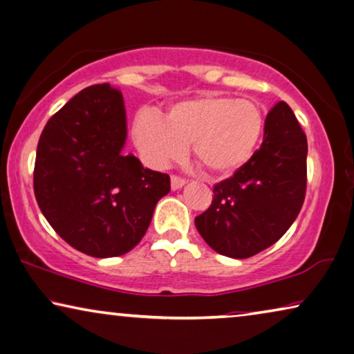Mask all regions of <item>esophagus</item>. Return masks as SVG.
Segmentation results:
<instances>
[{
  "instance_id": "34e87169",
  "label": "esophagus",
  "mask_w": 354,
  "mask_h": 354,
  "mask_svg": "<svg viewBox=\"0 0 354 354\" xmlns=\"http://www.w3.org/2000/svg\"><path fill=\"white\" fill-rule=\"evenodd\" d=\"M185 185V178L178 177V176H171V187L172 189H178Z\"/></svg>"
}]
</instances>
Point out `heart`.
Instances as JSON below:
<instances>
[{
    "mask_svg": "<svg viewBox=\"0 0 354 354\" xmlns=\"http://www.w3.org/2000/svg\"><path fill=\"white\" fill-rule=\"evenodd\" d=\"M265 131L255 100L204 95L174 105L165 121L151 113L136 118L132 136L143 160L165 167L192 145L194 161L212 176H228L248 165Z\"/></svg>",
    "mask_w": 354,
    "mask_h": 354,
    "instance_id": "obj_1",
    "label": "heart"
}]
</instances>
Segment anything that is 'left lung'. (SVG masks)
Instances as JSON below:
<instances>
[{
    "instance_id": "left-lung-1",
    "label": "left lung",
    "mask_w": 354,
    "mask_h": 354,
    "mask_svg": "<svg viewBox=\"0 0 354 354\" xmlns=\"http://www.w3.org/2000/svg\"><path fill=\"white\" fill-rule=\"evenodd\" d=\"M306 136L286 102L265 118L262 147L215 183L212 204L194 218L215 252L248 259L273 245L299 215L306 192Z\"/></svg>"
}]
</instances>
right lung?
Listing matches in <instances>:
<instances>
[{
  "mask_svg": "<svg viewBox=\"0 0 354 354\" xmlns=\"http://www.w3.org/2000/svg\"><path fill=\"white\" fill-rule=\"evenodd\" d=\"M126 110L109 83L89 86L50 116L33 171L35 198L50 227L91 257L134 249L171 178L122 150Z\"/></svg>",
  "mask_w": 354,
  "mask_h": 354,
  "instance_id": "1",
  "label": "right lung"
}]
</instances>
